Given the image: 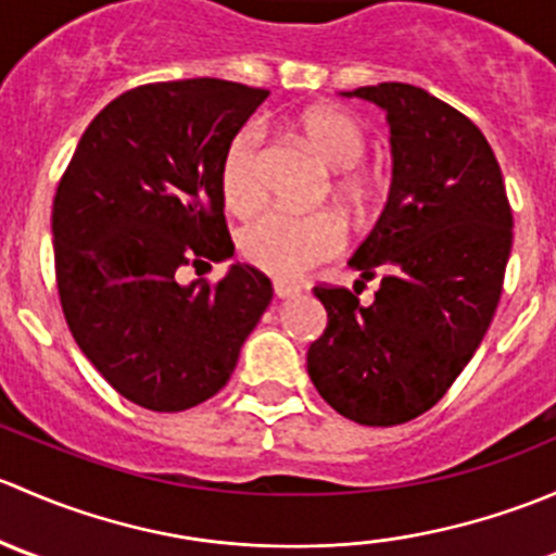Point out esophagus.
<instances>
[{
  "label": "esophagus",
  "instance_id": "34e87169",
  "mask_svg": "<svg viewBox=\"0 0 556 556\" xmlns=\"http://www.w3.org/2000/svg\"><path fill=\"white\" fill-rule=\"evenodd\" d=\"M274 295H277V299H290V295H299V288H295V285L274 282Z\"/></svg>",
  "mask_w": 556,
  "mask_h": 556
}]
</instances>
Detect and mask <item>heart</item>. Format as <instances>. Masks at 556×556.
Wrapping results in <instances>:
<instances>
[{"instance_id":"1","label":"heart","mask_w":556,"mask_h":556,"mask_svg":"<svg viewBox=\"0 0 556 556\" xmlns=\"http://www.w3.org/2000/svg\"><path fill=\"white\" fill-rule=\"evenodd\" d=\"M301 137L312 144L314 153L336 172H350L363 164L368 150L366 128L355 115L336 106H317L301 115ZM341 193H361V179L355 174L341 177ZM220 190L226 204L239 215H250L263 201V150L261 131L247 126L233 134L223 153ZM242 255L268 277L295 282L304 279L319 263L330 261L344 247V228L325 212L295 215V212L271 210L252 220L239 237Z\"/></svg>"}]
</instances>
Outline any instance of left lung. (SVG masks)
Wrapping results in <instances>:
<instances>
[{"mask_svg":"<svg viewBox=\"0 0 556 556\" xmlns=\"http://www.w3.org/2000/svg\"><path fill=\"white\" fill-rule=\"evenodd\" d=\"M344 97L382 106L390 123V195L350 257L361 279L379 274L382 285L368 306L346 288H314L328 325L306 368L341 417L390 428L435 406L479 350L501 301L514 217L495 153L463 112L408 83Z\"/></svg>","mask_w":556,"mask_h":556,"instance_id":"left-lung-1","label":"left lung"}]
</instances>
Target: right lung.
<instances>
[{
  "instance_id": "add662e5",
  "label": "right lung",
  "mask_w": 556,
  "mask_h": 556,
  "mask_svg": "<svg viewBox=\"0 0 556 556\" xmlns=\"http://www.w3.org/2000/svg\"><path fill=\"white\" fill-rule=\"evenodd\" d=\"M268 91L195 77L131 88L91 121L53 199L61 309L83 355L137 406L185 412L220 392L271 304L263 271L179 285L233 255L220 164Z\"/></svg>"
}]
</instances>
